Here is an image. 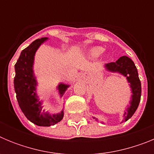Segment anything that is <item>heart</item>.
<instances>
[{
  "label": "heart",
  "mask_w": 154,
  "mask_h": 154,
  "mask_svg": "<svg viewBox=\"0 0 154 154\" xmlns=\"http://www.w3.org/2000/svg\"><path fill=\"white\" fill-rule=\"evenodd\" d=\"M104 51V48L103 47H93L91 48L88 51L89 56L91 58H97Z\"/></svg>",
  "instance_id": "obj_1"
}]
</instances>
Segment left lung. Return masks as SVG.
<instances>
[{"label": "left lung", "instance_id": "1", "mask_svg": "<svg viewBox=\"0 0 154 154\" xmlns=\"http://www.w3.org/2000/svg\"><path fill=\"white\" fill-rule=\"evenodd\" d=\"M105 68L109 72H117L125 76L130 83L132 91L131 100L126 111L123 114V121H127L137 109L141 97V82L139 79L138 72L134 62L127 56H122L116 62H110L105 65ZM95 119V118H94Z\"/></svg>", "mask_w": 154, "mask_h": 154}]
</instances>
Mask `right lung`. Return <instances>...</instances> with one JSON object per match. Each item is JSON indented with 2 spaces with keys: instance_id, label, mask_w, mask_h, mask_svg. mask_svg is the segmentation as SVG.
Returning a JSON list of instances; mask_svg holds the SVG:
<instances>
[{
  "instance_id": "right-lung-1",
  "label": "right lung",
  "mask_w": 154,
  "mask_h": 154,
  "mask_svg": "<svg viewBox=\"0 0 154 154\" xmlns=\"http://www.w3.org/2000/svg\"><path fill=\"white\" fill-rule=\"evenodd\" d=\"M48 39V38H42L34 41L21 51L14 65L15 77L14 86L19 106L28 120L39 126H50L56 124L64 116L63 109L56 114L45 112V109H42V101L36 93L38 84L33 70L35 55L41 45ZM69 87V85L64 83L58 85L57 89L61 97Z\"/></svg>"
}]
</instances>
